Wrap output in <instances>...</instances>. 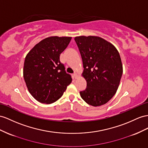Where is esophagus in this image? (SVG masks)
I'll return each mask as SVG.
<instances>
[{"mask_svg": "<svg viewBox=\"0 0 148 148\" xmlns=\"http://www.w3.org/2000/svg\"><path fill=\"white\" fill-rule=\"evenodd\" d=\"M73 77H74V79H77V74L76 73L73 74Z\"/></svg>", "mask_w": 148, "mask_h": 148, "instance_id": "obj_1", "label": "esophagus"}]
</instances>
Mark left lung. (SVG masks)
Listing matches in <instances>:
<instances>
[{
  "mask_svg": "<svg viewBox=\"0 0 148 148\" xmlns=\"http://www.w3.org/2000/svg\"><path fill=\"white\" fill-rule=\"evenodd\" d=\"M74 40L80 51L87 81L82 99L92 106H100L114 96L123 74V65L114 45L97 36H79Z\"/></svg>",
  "mask_w": 148,
  "mask_h": 148,
  "instance_id": "left-lung-1",
  "label": "left lung"
}]
</instances>
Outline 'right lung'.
Masks as SVG:
<instances>
[{"instance_id": "add662e5", "label": "right lung", "mask_w": 148, "mask_h": 148, "mask_svg": "<svg viewBox=\"0 0 148 148\" xmlns=\"http://www.w3.org/2000/svg\"><path fill=\"white\" fill-rule=\"evenodd\" d=\"M71 37L53 36L37 44L26 56L23 75L29 92L44 104L58 101L72 82L71 75L60 61Z\"/></svg>"}]
</instances>
